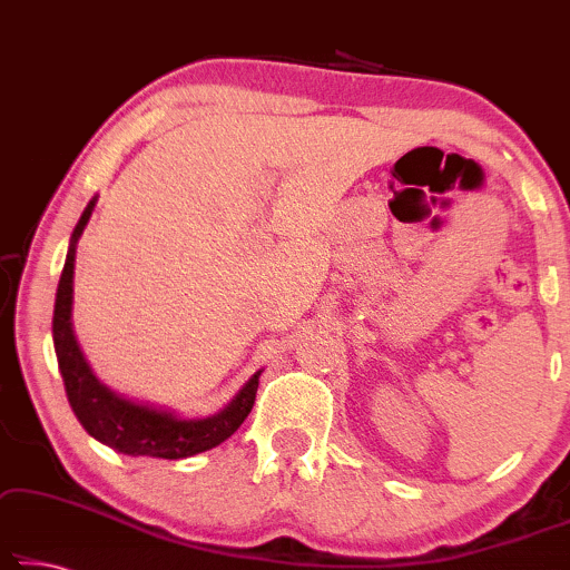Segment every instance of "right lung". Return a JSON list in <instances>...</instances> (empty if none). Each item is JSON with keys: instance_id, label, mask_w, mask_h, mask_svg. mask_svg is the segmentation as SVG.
Instances as JSON below:
<instances>
[{"instance_id": "add662e5", "label": "right lung", "mask_w": 570, "mask_h": 570, "mask_svg": "<svg viewBox=\"0 0 570 570\" xmlns=\"http://www.w3.org/2000/svg\"><path fill=\"white\" fill-rule=\"evenodd\" d=\"M95 200L81 213L77 228L71 234L69 254L56 291V308H53V346L59 357L61 377L66 385V395L73 414L95 440H100L107 448L122 452V455H146V458H164L179 460L197 455L216 448L249 416L257 399L259 373L246 383L234 401L224 411L208 419H179L169 411H159L151 406H141L122 395L112 393L105 387L89 370L85 354H81L77 340L71 332V293H73V254H77V242L85 230L89 216H92Z\"/></svg>"}]
</instances>
